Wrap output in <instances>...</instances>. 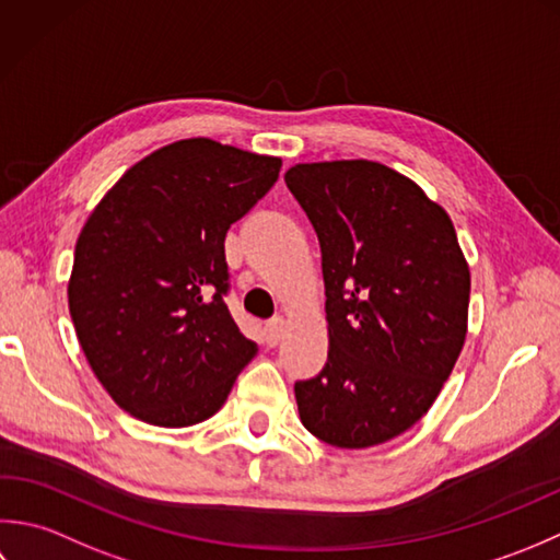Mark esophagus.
Returning <instances> with one entry per match:
<instances>
[{"label": "esophagus", "instance_id": "34e87169", "mask_svg": "<svg viewBox=\"0 0 560 560\" xmlns=\"http://www.w3.org/2000/svg\"><path fill=\"white\" fill-rule=\"evenodd\" d=\"M282 336H284V318H282V316L272 318V322L266 324V340H268V346H278L280 340H282Z\"/></svg>", "mask_w": 560, "mask_h": 560}]
</instances>
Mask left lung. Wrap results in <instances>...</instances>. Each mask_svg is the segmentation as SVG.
I'll return each instance as SVG.
<instances>
[{
    "label": "left lung",
    "mask_w": 560,
    "mask_h": 560,
    "mask_svg": "<svg viewBox=\"0 0 560 560\" xmlns=\"http://www.w3.org/2000/svg\"><path fill=\"white\" fill-rule=\"evenodd\" d=\"M284 184L322 246L328 360L296 382L302 425L340 450L413 428L435 404L469 322V264L450 214L398 171L296 164Z\"/></svg>",
    "instance_id": "8db88e82"
}]
</instances>
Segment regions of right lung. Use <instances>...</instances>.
I'll return each instance as SVG.
<instances>
[{"instance_id":"right-lung-1","label":"right lung","mask_w":560,"mask_h":560,"mask_svg":"<svg viewBox=\"0 0 560 560\" xmlns=\"http://www.w3.org/2000/svg\"><path fill=\"white\" fill-rule=\"evenodd\" d=\"M280 156L208 137L130 166L77 238L67 300L96 380L159 428L212 418L254 360L226 310V230L278 180Z\"/></svg>"}]
</instances>
